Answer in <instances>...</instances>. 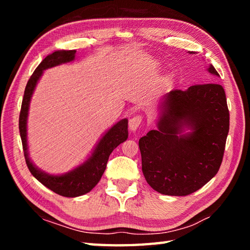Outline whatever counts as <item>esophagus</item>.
<instances>
[{
	"label": "esophagus",
	"mask_w": 250,
	"mask_h": 250,
	"mask_svg": "<svg viewBox=\"0 0 250 250\" xmlns=\"http://www.w3.org/2000/svg\"><path fill=\"white\" fill-rule=\"evenodd\" d=\"M142 124V116L135 115L129 120V128L131 131H135Z\"/></svg>",
	"instance_id": "obj_1"
}]
</instances>
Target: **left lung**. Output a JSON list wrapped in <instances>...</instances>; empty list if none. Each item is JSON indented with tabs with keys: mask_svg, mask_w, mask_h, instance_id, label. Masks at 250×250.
Segmentation results:
<instances>
[{
	"mask_svg": "<svg viewBox=\"0 0 250 250\" xmlns=\"http://www.w3.org/2000/svg\"><path fill=\"white\" fill-rule=\"evenodd\" d=\"M208 72L219 76L213 65ZM186 125L194 132L179 136ZM229 125L221 84H194L185 91H169L164 97L158 130L139 141L146 182L167 195L195 192L219 171Z\"/></svg>",
	"mask_w": 250,
	"mask_h": 250,
	"instance_id": "obj_1",
	"label": "left lung"
}]
</instances>
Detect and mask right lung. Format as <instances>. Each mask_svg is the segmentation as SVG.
I'll return each mask as SVG.
<instances>
[{
    "mask_svg": "<svg viewBox=\"0 0 250 250\" xmlns=\"http://www.w3.org/2000/svg\"><path fill=\"white\" fill-rule=\"evenodd\" d=\"M75 54L76 50H58L47 56L40 63V65L35 68L25 86L19 116L20 137L22 142L26 166H28L31 174L45 187L62 196H66V198H75V196L86 194L89 191H91L102 177L110 153L117 146L128 139V119H122L106 132V134L95 147L91 157L86 162L64 175L56 176V175L46 174L35 167L34 164L30 161L28 156V144H26V119H28L32 93H33L43 71L62 64V63L73 61Z\"/></svg>",
    "mask_w": 250,
    "mask_h": 250,
    "instance_id": "add662e5",
    "label": "right lung"
}]
</instances>
